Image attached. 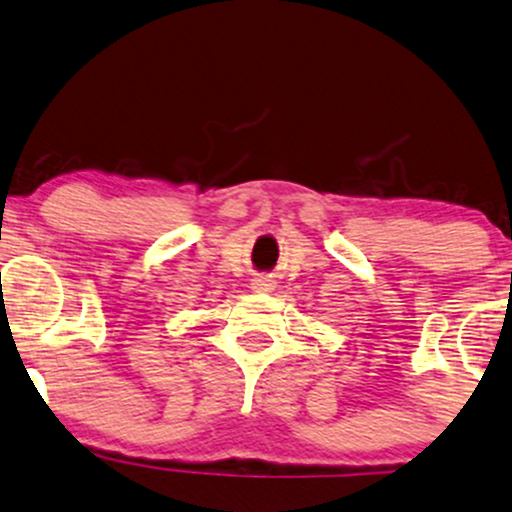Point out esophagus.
I'll use <instances>...</instances> for the list:
<instances>
[{"label": "esophagus", "mask_w": 512, "mask_h": 512, "mask_svg": "<svg viewBox=\"0 0 512 512\" xmlns=\"http://www.w3.org/2000/svg\"><path fill=\"white\" fill-rule=\"evenodd\" d=\"M251 285H254L256 292H270V289L275 287V280L270 275H261V277H256V280L251 282Z\"/></svg>", "instance_id": "34e87169"}]
</instances>
